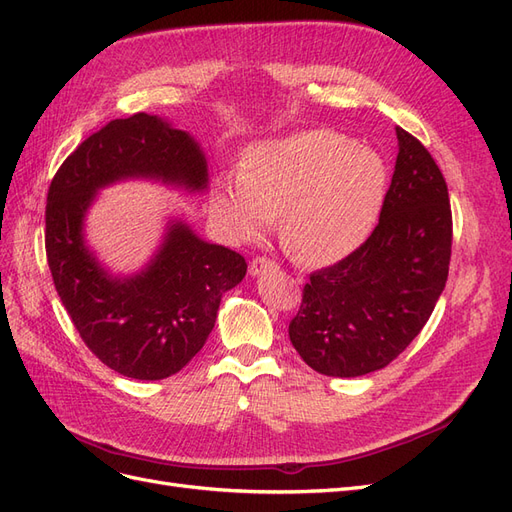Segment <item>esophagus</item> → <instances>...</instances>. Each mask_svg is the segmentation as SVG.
<instances>
[{
    "instance_id": "obj_1",
    "label": "esophagus",
    "mask_w": 512,
    "mask_h": 512,
    "mask_svg": "<svg viewBox=\"0 0 512 512\" xmlns=\"http://www.w3.org/2000/svg\"><path fill=\"white\" fill-rule=\"evenodd\" d=\"M277 265L275 262L271 260V258H267V256H256V258H252V262H250V275H260V273H265V271H269V269H275Z\"/></svg>"
}]
</instances>
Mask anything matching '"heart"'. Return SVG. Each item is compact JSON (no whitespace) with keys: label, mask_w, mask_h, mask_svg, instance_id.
<instances>
[{"label":"heart","mask_w":512,"mask_h":512,"mask_svg":"<svg viewBox=\"0 0 512 512\" xmlns=\"http://www.w3.org/2000/svg\"><path fill=\"white\" fill-rule=\"evenodd\" d=\"M376 151L331 130L256 143L237 175L215 181L211 213L235 239H252L280 213L286 250L309 267L346 258L374 230L386 196Z\"/></svg>","instance_id":"heart-1"}]
</instances>
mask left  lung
Here are the masks:
<instances>
[{"instance_id": "8db88e82", "label": "left lung", "mask_w": 512, "mask_h": 512, "mask_svg": "<svg viewBox=\"0 0 512 512\" xmlns=\"http://www.w3.org/2000/svg\"><path fill=\"white\" fill-rule=\"evenodd\" d=\"M399 153L380 220L352 254L309 275L290 342L318 374L365 376L421 333L446 286L453 213L442 170L397 128Z\"/></svg>"}]
</instances>
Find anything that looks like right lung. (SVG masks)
<instances>
[{"mask_svg":"<svg viewBox=\"0 0 512 512\" xmlns=\"http://www.w3.org/2000/svg\"><path fill=\"white\" fill-rule=\"evenodd\" d=\"M121 177H160L203 190L207 162L192 138L136 113L91 134L64 160L46 196L44 247L53 284L85 346L117 374L162 380L205 346L222 294L247 271L241 254L175 224L147 271L113 280L83 245L96 190Z\"/></svg>","mask_w":512,"mask_h":512,"instance_id":"right-lung-1","label":"right lung"}]
</instances>
